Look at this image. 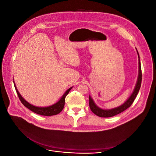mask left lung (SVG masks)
I'll return each instance as SVG.
<instances>
[{
    "label": "left lung",
    "instance_id": "left-lung-1",
    "mask_svg": "<svg viewBox=\"0 0 156 156\" xmlns=\"http://www.w3.org/2000/svg\"><path fill=\"white\" fill-rule=\"evenodd\" d=\"M139 58V73H138V77L137 81H136L135 88L133 90V92L131 94V96L127 98V100L122 104L120 106L117 107L113 108H110V109H103L100 107H99L93 100V99L91 98L90 96H89V106L90 108L91 111L93 113H94L96 115L103 117V118H108L114 116L118 114H120V112L124 111L127 108L129 107L133 102L134 101L137 95V94L139 91L140 85H141V81H142V72H141V66H140V57L137 50H136Z\"/></svg>",
    "mask_w": 156,
    "mask_h": 156
}]
</instances>
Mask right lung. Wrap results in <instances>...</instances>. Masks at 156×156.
<instances>
[{"instance_id": "obj_1", "label": "right lung", "mask_w": 156, "mask_h": 156, "mask_svg": "<svg viewBox=\"0 0 156 156\" xmlns=\"http://www.w3.org/2000/svg\"><path fill=\"white\" fill-rule=\"evenodd\" d=\"M13 83H14V86H15V88L16 90L18 97H19V98H20V100L23 104V105L29 108V109H30L32 112L36 113V114H38L40 115H44V116L56 115L62 111L64 108V107L65 98L68 95L69 92L70 91V90L73 88V87H70L69 88H68L67 90L65 92V93L63 94L62 96L60 98V100L57 102L55 103V104L48 106V107H37V106L33 105L30 104V103L27 101L25 99L22 97L20 93L19 92L14 81H13Z\"/></svg>"}]
</instances>
